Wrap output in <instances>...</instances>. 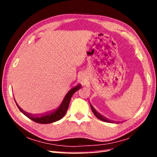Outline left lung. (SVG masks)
<instances>
[{
  "instance_id": "left-lung-1",
  "label": "left lung",
  "mask_w": 157,
  "mask_h": 157,
  "mask_svg": "<svg viewBox=\"0 0 157 157\" xmlns=\"http://www.w3.org/2000/svg\"><path fill=\"white\" fill-rule=\"evenodd\" d=\"M90 106H91V109H92V111H93V113H94V115L97 117V118H98V119H100V120H101V121H105V122H107V123H111V121H110V120H108L107 118H106L105 117H104V116H102V115H101V114H100L98 112V111L95 109L93 107V106L91 105H90Z\"/></svg>"
}]
</instances>
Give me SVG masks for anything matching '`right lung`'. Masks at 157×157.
Listing matches in <instances>:
<instances>
[{
  "label": "right lung",
  "instance_id": "right-lung-1",
  "mask_svg": "<svg viewBox=\"0 0 157 157\" xmlns=\"http://www.w3.org/2000/svg\"><path fill=\"white\" fill-rule=\"evenodd\" d=\"M79 89H81V85H77L76 86H75L74 88H73L68 92V94L66 95L65 98H63L62 102L61 103L59 107L55 109L50 111L48 112L39 114V115H33V114L25 112V111H23L22 109L17 105V102H16V104H17L18 108L19 109V110L21 112L24 114L25 116H27L28 118L31 119L32 121L35 122V123L40 124L52 123L53 122H56L60 120L61 118H62L63 117L65 116L66 111L68 110V105L69 103H70L71 97H72L73 95Z\"/></svg>",
  "mask_w": 157,
  "mask_h": 157
}]
</instances>
